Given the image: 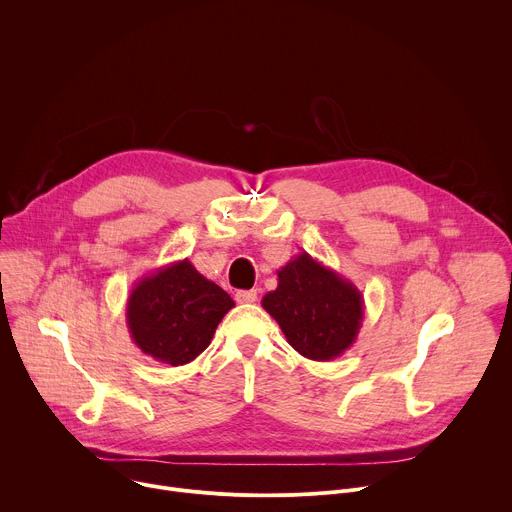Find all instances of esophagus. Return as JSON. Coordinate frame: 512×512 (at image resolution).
Listing matches in <instances>:
<instances>
[{"label":"esophagus","instance_id":"1","mask_svg":"<svg viewBox=\"0 0 512 512\" xmlns=\"http://www.w3.org/2000/svg\"><path fill=\"white\" fill-rule=\"evenodd\" d=\"M235 300L239 304H253L257 300V289H241L235 294Z\"/></svg>","mask_w":512,"mask_h":512}]
</instances>
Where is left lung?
<instances>
[{"instance_id": "8db88e82", "label": "left lung", "mask_w": 512, "mask_h": 512, "mask_svg": "<svg viewBox=\"0 0 512 512\" xmlns=\"http://www.w3.org/2000/svg\"><path fill=\"white\" fill-rule=\"evenodd\" d=\"M261 306L287 342L310 360H332L348 350L362 326L358 287L302 251L277 271V287Z\"/></svg>"}]
</instances>
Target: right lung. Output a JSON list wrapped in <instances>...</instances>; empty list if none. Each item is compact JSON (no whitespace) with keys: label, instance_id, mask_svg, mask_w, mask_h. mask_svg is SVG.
Returning <instances> with one entry per match:
<instances>
[{"label":"right lung","instance_id":"add662e5","mask_svg":"<svg viewBox=\"0 0 512 512\" xmlns=\"http://www.w3.org/2000/svg\"><path fill=\"white\" fill-rule=\"evenodd\" d=\"M233 306L223 287L182 259L133 285L125 318L131 340L145 356L180 367L210 344L218 322Z\"/></svg>","mask_w":512,"mask_h":512}]
</instances>
